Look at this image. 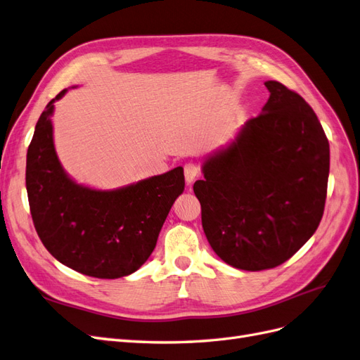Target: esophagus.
Returning <instances> with one entry per match:
<instances>
[{
    "instance_id": "1",
    "label": "esophagus",
    "mask_w": 360,
    "mask_h": 360,
    "mask_svg": "<svg viewBox=\"0 0 360 360\" xmlns=\"http://www.w3.org/2000/svg\"><path fill=\"white\" fill-rule=\"evenodd\" d=\"M184 173H186V181L187 184H191L194 179L199 176L200 169L196 162H187L186 166H184Z\"/></svg>"
}]
</instances>
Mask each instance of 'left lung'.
Listing matches in <instances>:
<instances>
[{
	"label": "left lung",
	"mask_w": 360,
	"mask_h": 360,
	"mask_svg": "<svg viewBox=\"0 0 360 360\" xmlns=\"http://www.w3.org/2000/svg\"><path fill=\"white\" fill-rule=\"evenodd\" d=\"M229 148L203 164L193 186L212 250L235 269L288 261L321 221L330 150L312 107L279 81Z\"/></svg>",
	"instance_id": "8db88e82"
}]
</instances>
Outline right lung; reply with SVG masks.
<instances>
[{
    "label": "right lung",
    "mask_w": 360,
    "mask_h": 360,
    "mask_svg": "<svg viewBox=\"0 0 360 360\" xmlns=\"http://www.w3.org/2000/svg\"><path fill=\"white\" fill-rule=\"evenodd\" d=\"M40 115L27 152L30 212L46 250L69 269L98 279L137 271L157 245L173 202L184 191L182 167L115 191H96L66 176L54 150V101Z\"/></svg>",
    "instance_id": "1"
}]
</instances>
